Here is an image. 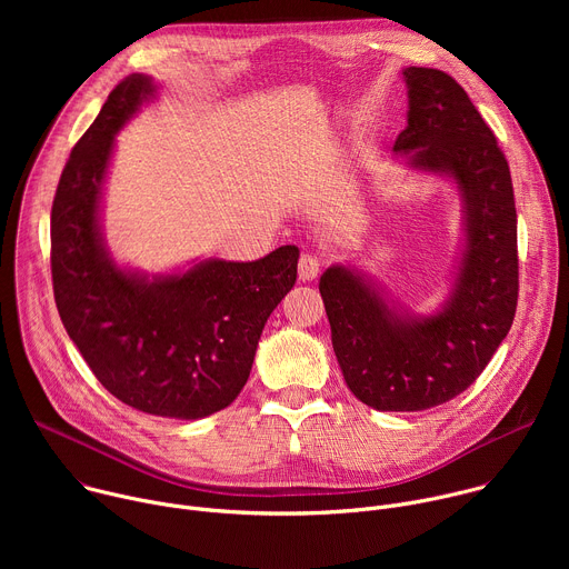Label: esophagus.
<instances>
[{"mask_svg":"<svg viewBox=\"0 0 569 569\" xmlns=\"http://www.w3.org/2000/svg\"><path fill=\"white\" fill-rule=\"evenodd\" d=\"M319 270H321V259L317 254H312V252L301 254V259H299V279L301 281H312L319 274Z\"/></svg>","mask_w":569,"mask_h":569,"instance_id":"esophagus-1","label":"esophagus"}]
</instances>
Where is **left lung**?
<instances>
[{"label": "left lung", "mask_w": 569, "mask_h": 569, "mask_svg": "<svg viewBox=\"0 0 569 569\" xmlns=\"http://www.w3.org/2000/svg\"><path fill=\"white\" fill-rule=\"evenodd\" d=\"M408 126L393 154L452 180L461 246L443 303L417 315L353 266L319 277L333 351L353 396L378 412H421L468 389L507 338L518 306V218L507 159L463 88L405 67Z\"/></svg>", "instance_id": "left-lung-1"}]
</instances>
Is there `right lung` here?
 I'll return each mask as SVG.
<instances>
[{
  "mask_svg": "<svg viewBox=\"0 0 569 569\" xmlns=\"http://www.w3.org/2000/svg\"><path fill=\"white\" fill-rule=\"evenodd\" d=\"M130 73L73 146L51 207V277L67 336L130 408L196 421L246 387L263 327L297 281L299 248L259 261H193L148 274L108 250L101 209L117 132L157 97Z\"/></svg>",
  "mask_w": 569,
  "mask_h": 569,
  "instance_id": "obj_1",
  "label": "right lung"
}]
</instances>
